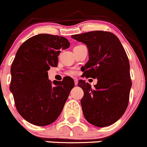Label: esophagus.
I'll return each mask as SVG.
<instances>
[{"mask_svg":"<svg viewBox=\"0 0 147 147\" xmlns=\"http://www.w3.org/2000/svg\"><path fill=\"white\" fill-rule=\"evenodd\" d=\"M74 83H75V85H77L78 84V79H77V78H74Z\"/></svg>","mask_w":147,"mask_h":147,"instance_id":"obj_1","label":"esophagus"}]
</instances>
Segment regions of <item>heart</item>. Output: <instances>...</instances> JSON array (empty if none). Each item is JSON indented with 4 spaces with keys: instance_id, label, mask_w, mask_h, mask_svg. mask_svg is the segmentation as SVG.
<instances>
[{
    "instance_id": "1",
    "label": "heart",
    "mask_w": 147,
    "mask_h": 147,
    "mask_svg": "<svg viewBox=\"0 0 147 147\" xmlns=\"http://www.w3.org/2000/svg\"><path fill=\"white\" fill-rule=\"evenodd\" d=\"M68 75H74V74H75V71H68L67 73Z\"/></svg>"
}]
</instances>
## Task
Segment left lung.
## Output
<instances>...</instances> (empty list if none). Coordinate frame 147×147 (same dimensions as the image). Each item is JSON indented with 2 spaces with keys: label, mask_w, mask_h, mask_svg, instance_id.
Segmentation results:
<instances>
[{
  "label": "left lung",
  "mask_w": 147,
  "mask_h": 147,
  "mask_svg": "<svg viewBox=\"0 0 147 147\" xmlns=\"http://www.w3.org/2000/svg\"><path fill=\"white\" fill-rule=\"evenodd\" d=\"M71 38L88 47L89 59L83 66V76L98 80L94 88L78 81L84 93L81 100L84 117L98 127L113 124L122 117L129 104L131 81L126 51L111 32L95 30Z\"/></svg>",
  "instance_id": "8db88e82"
}]
</instances>
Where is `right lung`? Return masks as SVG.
<instances>
[{
  "label": "right lung",
  "mask_w": 147,
  "mask_h": 147,
  "mask_svg": "<svg viewBox=\"0 0 147 147\" xmlns=\"http://www.w3.org/2000/svg\"><path fill=\"white\" fill-rule=\"evenodd\" d=\"M70 46L64 37L38 34L30 38L20 46L11 68L10 90L20 115L36 126L54 122L63 110L71 90L72 78L62 81L49 80L48 71L56 67L61 49Z\"/></svg>",
  "instance_id": "1"
}]
</instances>
